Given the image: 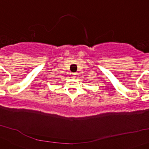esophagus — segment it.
Segmentation results:
<instances>
[{
    "mask_svg": "<svg viewBox=\"0 0 149 149\" xmlns=\"http://www.w3.org/2000/svg\"><path fill=\"white\" fill-rule=\"evenodd\" d=\"M72 76H73V78H74V79H76V78H78V76H79V74H78L77 73H72Z\"/></svg>",
    "mask_w": 149,
    "mask_h": 149,
    "instance_id": "esophagus-1",
    "label": "esophagus"
}]
</instances>
